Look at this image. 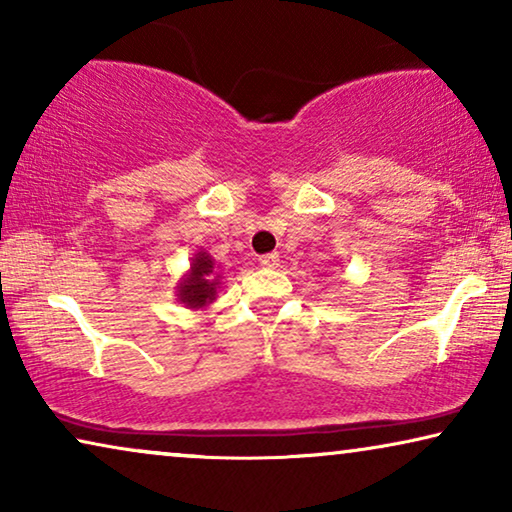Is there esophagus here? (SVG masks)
<instances>
[{
    "label": "esophagus",
    "mask_w": 512,
    "mask_h": 512,
    "mask_svg": "<svg viewBox=\"0 0 512 512\" xmlns=\"http://www.w3.org/2000/svg\"><path fill=\"white\" fill-rule=\"evenodd\" d=\"M258 261H261L263 268H268V270L279 268V256L277 254H265V256L258 258Z\"/></svg>",
    "instance_id": "1"
}]
</instances>
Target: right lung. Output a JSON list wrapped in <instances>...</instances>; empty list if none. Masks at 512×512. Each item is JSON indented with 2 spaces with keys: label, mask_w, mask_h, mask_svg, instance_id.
Instances as JSON below:
<instances>
[{
  "label": "right lung",
  "mask_w": 512,
  "mask_h": 512,
  "mask_svg": "<svg viewBox=\"0 0 512 512\" xmlns=\"http://www.w3.org/2000/svg\"><path fill=\"white\" fill-rule=\"evenodd\" d=\"M177 300L188 310H205L216 300V289H221V275L216 272L214 258L205 249L195 251L191 258V268L179 277Z\"/></svg>",
  "instance_id": "1"
}]
</instances>
